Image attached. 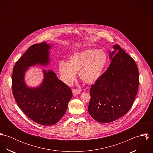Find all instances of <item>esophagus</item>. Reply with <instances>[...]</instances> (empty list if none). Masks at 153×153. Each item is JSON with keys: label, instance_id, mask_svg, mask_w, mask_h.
<instances>
[{"label": "esophagus", "instance_id": "1", "mask_svg": "<svg viewBox=\"0 0 153 153\" xmlns=\"http://www.w3.org/2000/svg\"><path fill=\"white\" fill-rule=\"evenodd\" d=\"M80 92H81V90H79V89H74L72 90V93H73V94H74L75 95H76L80 94Z\"/></svg>", "mask_w": 153, "mask_h": 153}]
</instances>
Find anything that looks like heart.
<instances>
[{"label": "heart", "instance_id": "obj_1", "mask_svg": "<svg viewBox=\"0 0 153 153\" xmlns=\"http://www.w3.org/2000/svg\"><path fill=\"white\" fill-rule=\"evenodd\" d=\"M108 54L103 49H87L71 54L68 62L61 61L59 72L62 81L70 85L76 78V72L84 82L92 84L101 76L108 62Z\"/></svg>", "mask_w": 153, "mask_h": 153}]
</instances>
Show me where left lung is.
Listing matches in <instances>:
<instances>
[{
    "label": "left lung",
    "mask_w": 153,
    "mask_h": 153,
    "mask_svg": "<svg viewBox=\"0 0 153 153\" xmlns=\"http://www.w3.org/2000/svg\"><path fill=\"white\" fill-rule=\"evenodd\" d=\"M109 52L111 64L100 79L91 85L88 105L90 115L99 123L112 122L130 109L139 84L137 64L118 45Z\"/></svg>",
    "instance_id": "8db88e82"
}]
</instances>
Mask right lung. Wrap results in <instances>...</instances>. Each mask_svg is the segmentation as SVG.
Instances as JSON below:
<instances>
[{"instance_id":"1","label":"right lung","mask_w":153,"mask_h":153,"mask_svg":"<svg viewBox=\"0 0 153 153\" xmlns=\"http://www.w3.org/2000/svg\"><path fill=\"white\" fill-rule=\"evenodd\" d=\"M51 48L45 42L30 46L16 62L12 78V92L18 107L30 119L42 126L58 123L72 97L71 88L51 70H43L44 80L40 86L30 88L26 85V71L32 66L48 64Z\"/></svg>"}]
</instances>
